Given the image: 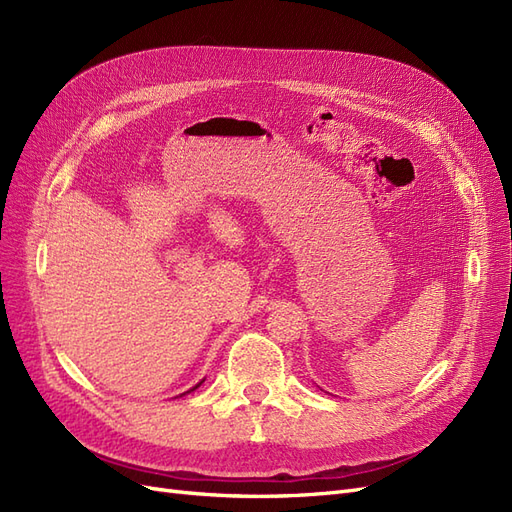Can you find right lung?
Masks as SVG:
<instances>
[{"instance_id": "right-lung-1", "label": "right lung", "mask_w": 512, "mask_h": 512, "mask_svg": "<svg viewBox=\"0 0 512 512\" xmlns=\"http://www.w3.org/2000/svg\"><path fill=\"white\" fill-rule=\"evenodd\" d=\"M194 389H198V384H196V386H194ZM194 389H192V391H194Z\"/></svg>"}]
</instances>
